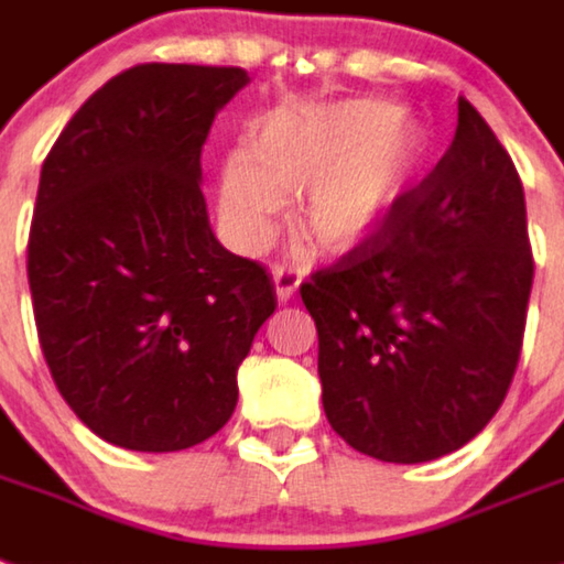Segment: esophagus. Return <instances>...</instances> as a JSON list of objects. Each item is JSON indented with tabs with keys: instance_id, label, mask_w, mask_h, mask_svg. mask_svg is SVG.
Returning a JSON list of instances; mask_svg holds the SVG:
<instances>
[{
	"instance_id": "obj_1",
	"label": "esophagus",
	"mask_w": 564,
	"mask_h": 564,
	"mask_svg": "<svg viewBox=\"0 0 564 564\" xmlns=\"http://www.w3.org/2000/svg\"><path fill=\"white\" fill-rule=\"evenodd\" d=\"M272 281H275L278 301H289V297L295 295V289L301 286L303 278L295 267H289V263H275V267H272Z\"/></svg>"
}]
</instances>
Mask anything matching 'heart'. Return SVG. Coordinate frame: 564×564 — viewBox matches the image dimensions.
<instances>
[{
    "instance_id": "b5f03b06",
    "label": "heart",
    "mask_w": 564,
    "mask_h": 564,
    "mask_svg": "<svg viewBox=\"0 0 564 564\" xmlns=\"http://www.w3.org/2000/svg\"><path fill=\"white\" fill-rule=\"evenodd\" d=\"M386 101H337L272 112L252 127L249 153L221 175V221L241 249L269 241L283 195L303 193L297 227L340 252L369 238L423 170L420 127Z\"/></svg>"
}]
</instances>
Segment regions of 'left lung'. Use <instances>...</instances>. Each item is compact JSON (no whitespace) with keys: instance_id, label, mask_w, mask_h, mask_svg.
Returning <instances> with one entry per match:
<instances>
[{"instance_id":"left-lung-1","label":"left lung","mask_w":564,"mask_h":564,"mask_svg":"<svg viewBox=\"0 0 564 564\" xmlns=\"http://www.w3.org/2000/svg\"><path fill=\"white\" fill-rule=\"evenodd\" d=\"M531 283L517 166L459 99L437 166L375 235L301 283L332 429L383 463L463 448L511 389Z\"/></svg>"}]
</instances>
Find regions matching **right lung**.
Segmentation results:
<instances>
[{
	"label": "right lung",
	"mask_w": 564,
	"mask_h": 564,
	"mask_svg": "<svg viewBox=\"0 0 564 564\" xmlns=\"http://www.w3.org/2000/svg\"><path fill=\"white\" fill-rule=\"evenodd\" d=\"M247 82L241 67H130L42 164L28 238L39 346L76 417L130 452L221 431L278 306L267 269L218 243L198 187L215 112Z\"/></svg>",
	"instance_id": "obj_1"
}]
</instances>
